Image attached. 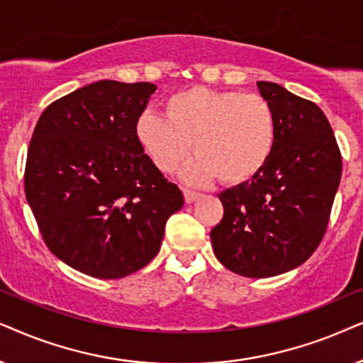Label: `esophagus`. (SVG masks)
Returning <instances> with one entry per match:
<instances>
[{
	"label": "esophagus",
	"mask_w": 363,
	"mask_h": 363,
	"mask_svg": "<svg viewBox=\"0 0 363 363\" xmlns=\"http://www.w3.org/2000/svg\"><path fill=\"white\" fill-rule=\"evenodd\" d=\"M184 197H186V202H194L201 197V192L197 191H192V189H184Z\"/></svg>",
	"instance_id": "34e87169"
}]
</instances>
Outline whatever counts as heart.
<instances>
[{
  "label": "heart",
  "instance_id": "b5f03b06",
  "mask_svg": "<svg viewBox=\"0 0 363 363\" xmlns=\"http://www.w3.org/2000/svg\"><path fill=\"white\" fill-rule=\"evenodd\" d=\"M164 114L138 118L136 138L159 171L171 174L189 157V181L238 186L265 167L277 141V118L260 94L189 88L164 101Z\"/></svg>",
  "mask_w": 363,
  "mask_h": 363
}]
</instances>
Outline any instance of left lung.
<instances>
[{
	"label": "left lung",
	"instance_id": "8db88e82",
	"mask_svg": "<svg viewBox=\"0 0 363 363\" xmlns=\"http://www.w3.org/2000/svg\"><path fill=\"white\" fill-rule=\"evenodd\" d=\"M272 104L277 141L257 176L222 191V220L211 230L219 262L244 277H272L306 262L325 234L342 176L330 123L312 101L259 81Z\"/></svg>",
	"mask_w": 363,
	"mask_h": 363
}]
</instances>
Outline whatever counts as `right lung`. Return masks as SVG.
<instances>
[{"label": "right lung", "mask_w": 363, "mask_h": 363, "mask_svg": "<svg viewBox=\"0 0 363 363\" xmlns=\"http://www.w3.org/2000/svg\"><path fill=\"white\" fill-rule=\"evenodd\" d=\"M152 83L103 79L43 111L24 169V192L43 240L86 275L121 279L156 257L181 189L136 138Z\"/></svg>", "instance_id": "obj_1"}]
</instances>
